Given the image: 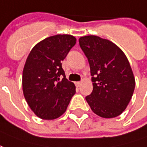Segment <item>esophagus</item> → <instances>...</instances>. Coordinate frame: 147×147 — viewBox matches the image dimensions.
Wrapping results in <instances>:
<instances>
[{"label": "esophagus", "mask_w": 147, "mask_h": 147, "mask_svg": "<svg viewBox=\"0 0 147 147\" xmlns=\"http://www.w3.org/2000/svg\"><path fill=\"white\" fill-rule=\"evenodd\" d=\"M81 84V81H77V82H75V84H76V86L77 87H80Z\"/></svg>", "instance_id": "34e87169"}]
</instances>
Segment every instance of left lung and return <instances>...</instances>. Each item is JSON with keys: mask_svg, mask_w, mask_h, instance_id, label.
<instances>
[{"mask_svg": "<svg viewBox=\"0 0 147 147\" xmlns=\"http://www.w3.org/2000/svg\"><path fill=\"white\" fill-rule=\"evenodd\" d=\"M79 45L88 60L93 90L86 101L94 113L104 118L119 116L135 89V78L125 53L110 40L90 35Z\"/></svg>", "mask_w": 147, "mask_h": 147, "instance_id": "1", "label": "left lung"}]
</instances>
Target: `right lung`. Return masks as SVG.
<instances>
[{
	"label": "right lung",
	"instance_id": "1",
	"mask_svg": "<svg viewBox=\"0 0 147 147\" xmlns=\"http://www.w3.org/2000/svg\"><path fill=\"white\" fill-rule=\"evenodd\" d=\"M77 40L58 34L34 46L22 72L23 95L34 113L44 120L60 117L76 92L74 84L66 78L62 61Z\"/></svg>",
	"mask_w": 147,
	"mask_h": 147
}]
</instances>
